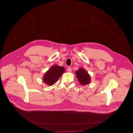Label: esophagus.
<instances>
[{
    "instance_id": "34e87169",
    "label": "esophagus",
    "mask_w": 133,
    "mask_h": 133,
    "mask_svg": "<svg viewBox=\"0 0 133 133\" xmlns=\"http://www.w3.org/2000/svg\"><path fill=\"white\" fill-rule=\"evenodd\" d=\"M67 70H68V71L69 72H71L72 71V69L71 67H69V68H68Z\"/></svg>"
}]
</instances>
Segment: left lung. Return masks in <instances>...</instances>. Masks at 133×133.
I'll return each instance as SVG.
<instances>
[{"instance_id": "left-lung-1", "label": "left lung", "mask_w": 133, "mask_h": 133, "mask_svg": "<svg viewBox=\"0 0 133 133\" xmlns=\"http://www.w3.org/2000/svg\"><path fill=\"white\" fill-rule=\"evenodd\" d=\"M76 77L80 82L83 85L89 84L91 81V77L88 73L83 68H80L75 72Z\"/></svg>"}]
</instances>
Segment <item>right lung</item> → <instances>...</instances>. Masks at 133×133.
I'll return each instance as SVG.
<instances>
[{"label":"right lung","instance_id":"1","mask_svg":"<svg viewBox=\"0 0 133 133\" xmlns=\"http://www.w3.org/2000/svg\"><path fill=\"white\" fill-rule=\"evenodd\" d=\"M65 69L57 65H53L44 74L42 80L49 85L54 84L64 73Z\"/></svg>","mask_w":133,"mask_h":133}]
</instances>
